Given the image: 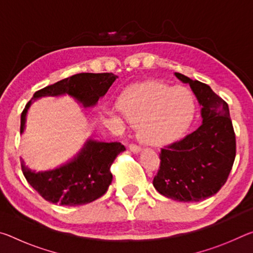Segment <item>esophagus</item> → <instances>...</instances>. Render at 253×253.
I'll return each mask as SVG.
<instances>
[{"mask_svg":"<svg viewBox=\"0 0 253 253\" xmlns=\"http://www.w3.org/2000/svg\"><path fill=\"white\" fill-rule=\"evenodd\" d=\"M129 149H130V152L135 153V154L140 152V147L137 146V145H135V144H130V145H129Z\"/></svg>","mask_w":253,"mask_h":253,"instance_id":"esophagus-1","label":"esophagus"}]
</instances>
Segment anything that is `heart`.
Returning <instances> with one entry per match:
<instances>
[{
  "mask_svg": "<svg viewBox=\"0 0 253 253\" xmlns=\"http://www.w3.org/2000/svg\"><path fill=\"white\" fill-rule=\"evenodd\" d=\"M118 108L128 123L138 127L143 143L162 146L185 132L194 117L195 102L186 87L147 81L127 88L118 98Z\"/></svg>",
  "mask_w": 253,
  "mask_h": 253,
  "instance_id": "b5f03b06",
  "label": "heart"
}]
</instances>
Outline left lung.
Instances as JSON below:
<instances>
[{"instance_id": "8db88e82", "label": "left lung", "mask_w": 253, "mask_h": 253, "mask_svg": "<svg viewBox=\"0 0 253 253\" xmlns=\"http://www.w3.org/2000/svg\"><path fill=\"white\" fill-rule=\"evenodd\" d=\"M188 84L201 105L202 125L183 139L162 148L153 185L178 202H199L224 185L235 158V134L229 106L210 85L175 72Z\"/></svg>"}]
</instances>
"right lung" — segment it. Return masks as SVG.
Instances as JSON below:
<instances>
[{
  "mask_svg": "<svg viewBox=\"0 0 253 253\" xmlns=\"http://www.w3.org/2000/svg\"><path fill=\"white\" fill-rule=\"evenodd\" d=\"M118 77L114 74H77L34 93L21 114L20 132L25 128L27 113L32 101L41 97L69 95L84 107H93L104 97ZM121 143H104L88 139L80 152L58 169L34 172L21 160L24 177L44 200L53 204L83 205L99 199L108 190L113 174L110 166L118 154L125 151Z\"/></svg>",
  "mask_w": 253,
  "mask_h": 253,
  "instance_id": "obj_1",
  "label": "right lung"
}]
</instances>
